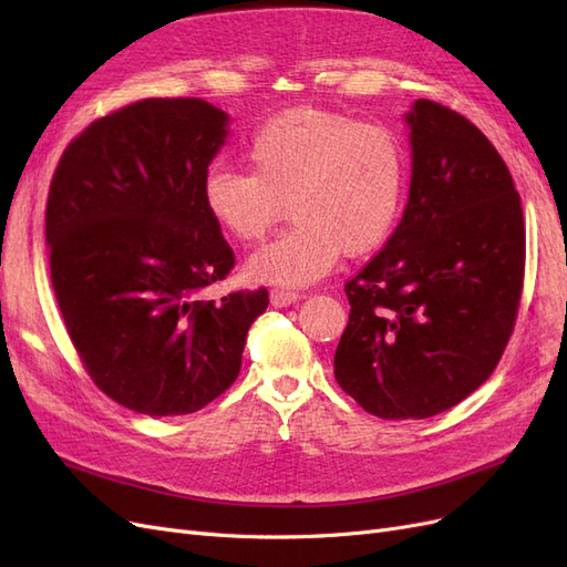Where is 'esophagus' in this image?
<instances>
[{
  "instance_id": "obj_1",
  "label": "esophagus",
  "mask_w": 567,
  "mask_h": 567,
  "mask_svg": "<svg viewBox=\"0 0 567 567\" xmlns=\"http://www.w3.org/2000/svg\"><path fill=\"white\" fill-rule=\"evenodd\" d=\"M298 298L300 296L296 293V290H288V288H271V293H269V300L274 307H288V305H293Z\"/></svg>"
}]
</instances>
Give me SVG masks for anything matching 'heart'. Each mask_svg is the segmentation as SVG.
I'll return each instance as SVG.
<instances>
[{
  "label": "heart",
  "instance_id": "1",
  "mask_svg": "<svg viewBox=\"0 0 567 567\" xmlns=\"http://www.w3.org/2000/svg\"><path fill=\"white\" fill-rule=\"evenodd\" d=\"M246 158L250 169L213 165L200 194L238 244L260 241L288 200L296 221L248 262L257 281L315 284L340 252L367 255L398 225L406 151L385 125L310 106L284 111L250 134Z\"/></svg>",
  "mask_w": 567,
  "mask_h": 567
}]
</instances>
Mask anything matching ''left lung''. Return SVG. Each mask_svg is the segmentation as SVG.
I'll use <instances>...</instances> for the list:
<instances>
[{"label": "left lung", "mask_w": 567, "mask_h": 567, "mask_svg": "<svg viewBox=\"0 0 567 567\" xmlns=\"http://www.w3.org/2000/svg\"><path fill=\"white\" fill-rule=\"evenodd\" d=\"M409 203L385 248L346 284L338 385L369 414L431 419L499 364L525 279L520 194L471 120L419 99Z\"/></svg>", "instance_id": "8db88e82"}]
</instances>
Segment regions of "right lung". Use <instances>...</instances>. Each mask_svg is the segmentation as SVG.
<instances>
[{"instance_id": "obj_1", "label": "right lung", "mask_w": 567, "mask_h": 567, "mask_svg": "<svg viewBox=\"0 0 567 567\" xmlns=\"http://www.w3.org/2000/svg\"><path fill=\"white\" fill-rule=\"evenodd\" d=\"M227 113L194 96L142 99L65 146L47 198L49 271L84 371L146 416L192 414L241 371L267 288L200 293L236 257L203 205Z\"/></svg>"}]
</instances>
